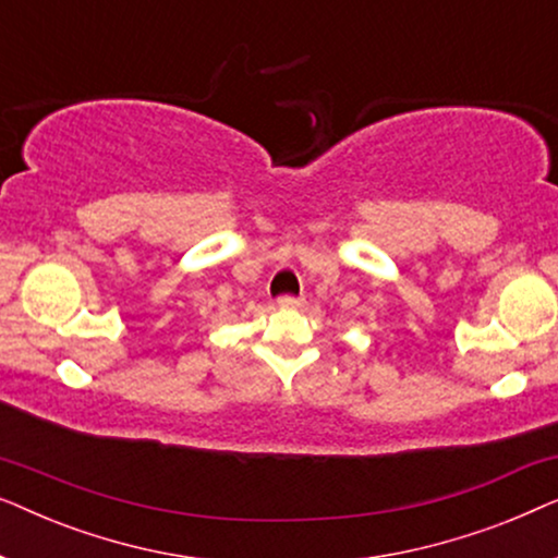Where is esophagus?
Returning a JSON list of instances; mask_svg holds the SVG:
<instances>
[{
    "instance_id": "1",
    "label": "esophagus",
    "mask_w": 558,
    "mask_h": 558,
    "mask_svg": "<svg viewBox=\"0 0 558 558\" xmlns=\"http://www.w3.org/2000/svg\"><path fill=\"white\" fill-rule=\"evenodd\" d=\"M277 304H279V307H284V310H296V307H302L304 300H302V296H279Z\"/></svg>"
}]
</instances>
